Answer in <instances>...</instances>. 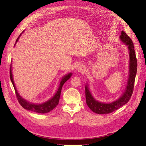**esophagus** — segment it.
Instances as JSON below:
<instances>
[{
    "label": "esophagus",
    "instance_id": "1",
    "mask_svg": "<svg viewBox=\"0 0 146 146\" xmlns=\"http://www.w3.org/2000/svg\"><path fill=\"white\" fill-rule=\"evenodd\" d=\"M78 72L79 73H84V71H86V68L84 66H80L77 69Z\"/></svg>",
    "mask_w": 146,
    "mask_h": 146
}]
</instances>
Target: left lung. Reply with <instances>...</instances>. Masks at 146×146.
Returning a JSON list of instances; mask_svg holds the SVG:
<instances>
[{
    "label": "left lung",
    "mask_w": 146,
    "mask_h": 146,
    "mask_svg": "<svg viewBox=\"0 0 146 146\" xmlns=\"http://www.w3.org/2000/svg\"><path fill=\"white\" fill-rule=\"evenodd\" d=\"M120 38L125 45L127 46L129 49V76L127 78V84L124 92L122 95L117 100L111 103H103L95 100L91 95L88 85L85 86L86 104L91 111L97 114H108L117 110L125 104L129 102L131 97L133 88H134L135 76L137 71V60L136 58L134 45L131 39L124 31H122Z\"/></svg>",
    "instance_id": "left-lung-1"
}]
</instances>
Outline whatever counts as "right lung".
<instances>
[{"instance_id":"1","label":"right lung","mask_w":146,"mask_h":146,"mask_svg":"<svg viewBox=\"0 0 146 146\" xmlns=\"http://www.w3.org/2000/svg\"><path fill=\"white\" fill-rule=\"evenodd\" d=\"M21 35V34L20 35L18 38L17 39L16 42L19 40V38ZM9 73H10L9 74V75H10L11 81L12 82V84H13V87H14L15 91L17 98V99H18V101H19L20 104L22 106V107L24 108L26 110L36 112L38 113H48L49 111H51V110H53V109L58 105V104L59 102V99H60V97L62 88L64 84L65 83L69 78H70L71 75H72V73H70L67 74V75H66L64 76H63L60 81V84H59V87H58V90L56 92V93L55 94V95H54L52 98H50V99L48 100V101H46V102H44L42 104H34V103H31V102H28V101L26 100L24 98H23L19 94L18 91H17V89H16L15 86L14 81L13 79V75H12V70H11V64L10 66Z\"/></svg>"}]
</instances>
